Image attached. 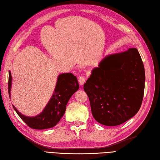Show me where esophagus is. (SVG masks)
<instances>
[{
	"instance_id": "obj_1",
	"label": "esophagus",
	"mask_w": 160,
	"mask_h": 160,
	"mask_svg": "<svg viewBox=\"0 0 160 160\" xmlns=\"http://www.w3.org/2000/svg\"><path fill=\"white\" fill-rule=\"evenodd\" d=\"M78 82H79L80 84L83 85V84L85 83V82H86L85 77H84V76H80V77H79Z\"/></svg>"
}]
</instances>
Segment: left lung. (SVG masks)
Wrapping results in <instances>:
<instances>
[{
	"label": "left lung",
	"instance_id": "left-lung-1",
	"mask_svg": "<svg viewBox=\"0 0 160 160\" xmlns=\"http://www.w3.org/2000/svg\"><path fill=\"white\" fill-rule=\"evenodd\" d=\"M145 68L136 48L106 56L84 84L94 118L118 126L140 109L145 90Z\"/></svg>",
	"mask_w": 160,
	"mask_h": 160
}]
</instances>
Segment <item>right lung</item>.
<instances>
[{
    "mask_svg": "<svg viewBox=\"0 0 160 160\" xmlns=\"http://www.w3.org/2000/svg\"><path fill=\"white\" fill-rule=\"evenodd\" d=\"M11 73L9 72L8 91L10 97ZM79 88V84L75 76L71 73H62L58 76L56 87L51 100L43 112L35 117H27L20 113L13 107L18 116L31 128L42 130L54 127L65 113L66 105L73 94Z\"/></svg>",
    "mask_w": 160,
    "mask_h": 160,
    "instance_id": "1",
    "label": "right lung"
}]
</instances>
